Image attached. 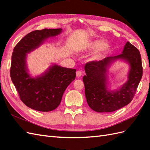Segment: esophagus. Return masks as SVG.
Returning a JSON list of instances; mask_svg holds the SVG:
<instances>
[{"mask_svg":"<svg viewBox=\"0 0 150 150\" xmlns=\"http://www.w3.org/2000/svg\"><path fill=\"white\" fill-rule=\"evenodd\" d=\"M76 76L77 77H80V76H82V71H77L76 73Z\"/></svg>","mask_w":150,"mask_h":150,"instance_id":"esophagus-1","label":"esophagus"}]
</instances>
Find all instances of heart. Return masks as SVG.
<instances>
[{
	"mask_svg": "<svg viewBox=\"0 0 150 150\" xmlns=\"http://www.w3.org/2000/svg\"><path fill=\"white\" fill-rule=\"evenodd\" d=\"M93 53V57L94 59H99L108 51L110 49V44L106 41H101L99 40H95L90 42L87 45V49L91 50L94 49Z\"/></svg>",
	"mask_w": 150,
	"mask_h": 150,
	"instance_id": "heart-1",
	"label": "heart"
}]
</instances>
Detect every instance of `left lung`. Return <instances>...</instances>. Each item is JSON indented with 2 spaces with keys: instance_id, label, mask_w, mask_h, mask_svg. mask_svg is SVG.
I'll list each match as a JSON object with an SVG mask.
<instances>
[{
  "instance_id": "left-lung-1",
  "label": "left lung",
  "mask_w": 150,
  "mask_h": 150,
  "mask_svg": "<svg viewBox=\"0 0 150 150\" xmlns=\"http://www.w3.org/2000/svg\"><path fill=\"white\" fill-rule=\"evenodd\" d=\"M122 59L130 66L128 80L119 90L108 89V68L115 60ZM83 81L88 105L97 112H112L127 105L134 96L143 75L140 52L135 46L127 42L122 54L105 57L99 61L86 64Z\"/></svg>"
}]
</instances>
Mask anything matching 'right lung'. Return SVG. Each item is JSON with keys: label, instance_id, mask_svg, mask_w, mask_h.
Segmentation results:
<instances>
[{"label": "right lung", "instance_id": "obj_1", "mask_svg": "<svg viewBox=\"0 0 150 150\" xmlns=\"http://www.w3.org/2000/svg\"><path fill=\"white\" fill-rule=\"evenodd\" d=\"M62 29L35 30L28 33L13 49L10 75L20 99L29 108L40 112H51L60 104L67 87L76 76V70L53 64L43 74L32 77L28 74L26 57L27 53L55 37Z\"/></svg>", "mask_w": 150, "mask_h": 150}]
</instances>
